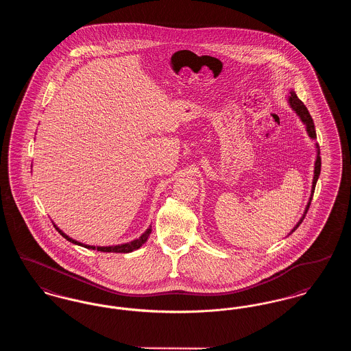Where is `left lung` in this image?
Masks as SVG:
<instances>
[{
    "label": "left lung",
    "mask_w": 351,
    "mask_h": 351,
    "mask_svg": "<svg viewBox=\"0 0 351 351\" xmlns=\"http://www.w3.org/2000/svg\"><path fill=\"white\" fill-rule=\"evenodd\" d=\"M288 104H289V106L292 108V110H295V112H296V114L300 117L301 122L306 126V133H308V135H309L312 139H316V138H317V135H316V129H315L313 119L311 117V114H309V112H308L306 106L304 105V102H302V101L296 96L295 90H292V89L289 90ZM316 149H317V156H316V162H315V175H313V183H312V193H311V197H309L308 205H306V208H305V212H304L302 217H301L300 221L296 223V226L292 229V232H291V233H293V232L300 226L302 219L305 218V215H306V212H308V209H309L311 201H312L313 193H315L316 183H317L318 176H319V172H321V156H319V146H318V143H316Z\"/></svg>",
    "instance_id": "8db88e82"
}]
</instances>
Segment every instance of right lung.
I'll return each instance as SVG.
<instances>
[{"label":"right lung","mask_w":351,"mask_h":351,"mask_svg":"<svg viewBox=\"0 0 351 351\" xmlns=\"http://www.w3.org/2000/svg\"><path fill=\"white\" fill-rule=\"evenodd\" d=\"M55 228H56V230L59 232V233L62 234L67 241H69L71 243H75V245H79V246H83L85 249H90V250H97L102 251V252H132V251L136 250V249H139L146 241H147V238H149V235L151 234V226L145 232V233L142 234L138 239H134L132 242H128V243H122V245H117V246H89V245H84L82 242H77V241H75V239H72L71 237H68L67 234L63 233L56 225H53Z\"/></svg>","instance_id":"obj_1"}]
</instances>
